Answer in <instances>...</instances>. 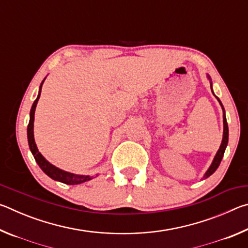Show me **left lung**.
Masks as SVG:
<instances>
[{
    "label": "left lung",
    "mask_w": 248,
    "mask_h": 248,
    "mask_svg": "<svg viewBox=\"0 0 248 248\" xmlns=\"http://www.w3.org/2000/svg\"><path fill=\"white\" fill-rule=\"evenodd\" d=\"M211 91H212V86H211ZM213 93V92H212ZM217 99L219 100V103L221 105L222 107V110H223V124H224V129H223V139H222V143L220 145V149L219 151H217L216 156H215V159H213L212 164L211 166L209 167V170H207V173L204 174L203 178H208L209 176H211L215 171L217 170V167H219L220 163L222 161V157H223L224 155V151H225V148L226 145H228V141H229V127H228V123H226V117H225V111H224V108H223V105H222L221 100L217 97Z\"/></svg>",
    "instance_id": "left-lung-1"
}]
</instances>
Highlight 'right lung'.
Here are the masks:
<instances>
[{"mask_svg": "<svg viewBox=\"0 0 248 248\" xmlns=\"http://www.w3.org/2000/svg\"><path fill=\"white\" fill-rule=\"evenodd\" d=\"M44 81L40 85L38 97H37L35 102H33L32 107L31 109V119H29V124L27 127V138H28L29 149H31L33 157H35L37 164L39 165L40 169L44 170V173L47 174L50 178L58 180V182H61V183L66 184V185H78V184H82L84 182H87V180L92 179L90 176L75 175V174L68 173V171H64L60 169H58V167L53 166L52 164H50L47 159H46L43 155L39 153L38 149H37V145L35 143V139H33V118H35V109L37 106V103H38V99L40 97L41 87H43Z\"/></svg>", "mask_w": 248, "mask_h": 248, "instance_id": "right-lung-1", "label": "right lung"}]
</instances>
